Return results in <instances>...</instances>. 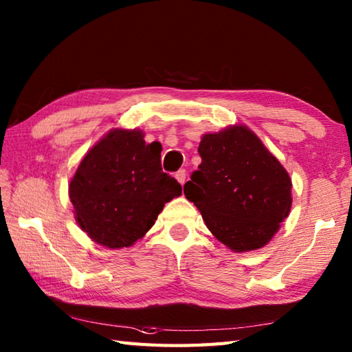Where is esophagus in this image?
Returning a JSON list of instances; mask_svg holds the SVG:
<instances>
[{
    "instance_id": "1",
    "label": "esophagus",
    "mask_w": 352,
    "mask_h": 352,
    "mask_svg": "<svg viewBox=\"0 0 352 352\" xmlns=\"http://www.w3.org/2000/svg\"><path fill=\"white\" fill-rule=\"evenodd\" d=\"M175 178H177L178 183L184 184V183H186V170H184V169H180L178 172H175Z\"/></svg>"
}]
</instances>
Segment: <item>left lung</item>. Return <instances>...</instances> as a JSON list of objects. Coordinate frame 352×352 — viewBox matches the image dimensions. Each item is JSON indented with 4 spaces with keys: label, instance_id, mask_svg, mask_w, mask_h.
Instances as JSON below:
<instances>
[{
    "label": "left lung",
    "instance_id": "obj_1",
    "mask_svg": "<svg viewBox=\"0 0 352 352\" xmlns=\"http://www.w3.org/2000/svg\"><path fill=\"white\" fill-rule=\"evenodd\" d=\"M201 164L184 195L212 234L234 252L269 243L292 207V178L246 125L234 124L201 138Z\"/></svg>",
    "mask_w": 352,
    "mask_h": 352
}]
</instances>
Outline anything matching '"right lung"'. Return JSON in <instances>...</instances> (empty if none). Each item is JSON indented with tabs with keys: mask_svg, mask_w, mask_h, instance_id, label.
Segmentation results:
<instances>
[{
	"mask_svg": "<svg viewBox=\"0 0 352 352\" xmlns=\"http://www.w3.org/2000/svg\"><path fill=\"white\" fill-rule=\"evenodd\" d=\"M138 129H113L89 149L69 182L78 227L101 246L129 248L144 237L182 184L164 174L162 145Z\"/></svg>",
	"mask_w": 352,
	"mask_h": 352,
	"instance_id": "obj_1",
	"label": "right lung"
}]
</instances>
